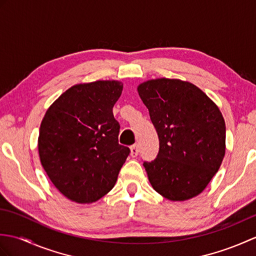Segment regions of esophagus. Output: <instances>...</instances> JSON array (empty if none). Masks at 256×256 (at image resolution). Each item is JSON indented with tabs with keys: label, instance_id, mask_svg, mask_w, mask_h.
<instances>
[{
	"label": "esophagus",
	"instance_id": "34e87169",
	"mask_svg": "<svg viewBox=\"0 0 256 256\" xmlns=\"http://www.w3.org/2000/svg\"><path fill=\"white\" fill-rule=\"evenodd\" d=\"M138 152H140V150H138V146L136 144L131 146V156L132 157H136L138 155Z\"/></svg>",
	"mask_w": 256,
	"mask_h": 256
}]
</instances>
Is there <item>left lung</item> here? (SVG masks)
I'll list each match as a JSON object with an SVG mask.
<instances>
[{
    "label": "left lung",
    "instance_id": "8db88e82",
    "mask_svg": "<svg viewBox=\"0 0 256 256\" xmlns=\"http://www.w3.org/2000/svg\"><path fill=\"white\" fill-rule=\"evenodd\" d=\"M160 150L144 162L150 182L172 201L198 196L219 170L226 153V123L214 102L198 86L178 79L140 84Z\"/></svg>",
    "mask_w": 256,
    "mask_h": 256
}]
</instances>
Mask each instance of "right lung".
<instances>
[{
  "label": "right lung",
  "instance_id": "obj_1",
  "mask_svg": "<svg viewBox=\"0 0 256 256\" xmlns=\"http://www.w3.org/2000/svg\"><path fill=\"white\" fill-rule=\"evenodd\" d=\"M118 81L76 84L58 98L42 118L38 152L55 187L78 204L99 200L114 187L128 148L118 144L113 106Z\"/></svg>",
  "mask_w": 256,
  "mask_h": 256
}]
</instances>
